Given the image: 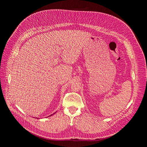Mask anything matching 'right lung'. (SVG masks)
<instances>
[{
	"mask_svg": "<svg viewBox=\"0 0 147 147\" xmlns=\"http://www.w3.org/2000/svg\"><path fill=\"white\" fill-rule=\"evenodd\" d=\"M55 113H56V112H55Z\"/></svg>",
	"mask_w": 147,
	"mask_h": 147,
	"instance_id": "obj_1",
	"label": "right lung"
}]
</instances>
